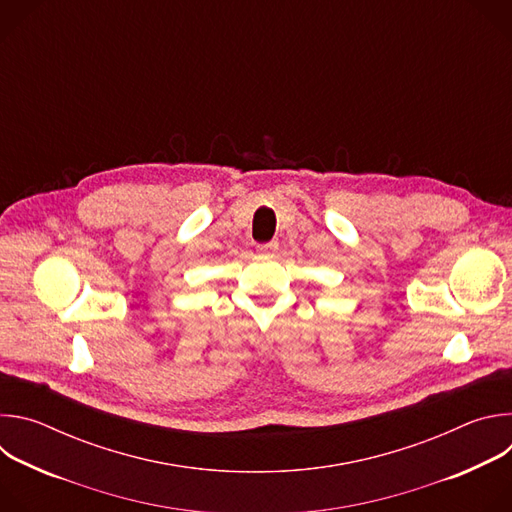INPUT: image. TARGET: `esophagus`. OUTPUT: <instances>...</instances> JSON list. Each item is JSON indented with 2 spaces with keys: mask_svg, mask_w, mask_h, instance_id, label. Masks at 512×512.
Masks as SVG:
<instances>
[{
  "mask_svg": "<svg viewBox=\"0 0 512 512\" xmlns=\"http://www.w3.org/2000/svg\"><path fill=\"white\" fill-rule=\"evenodd\" d=\"M277 247H279V243H277V241H269V243H261V245H257V251H259V253H263V255H273V253L277 251Z\"/></svg>",
  "mask_w": 512,
  "mask_h": 512,
  "instance_id": "1",
  "label": "esophagus"
}]
</instances>
